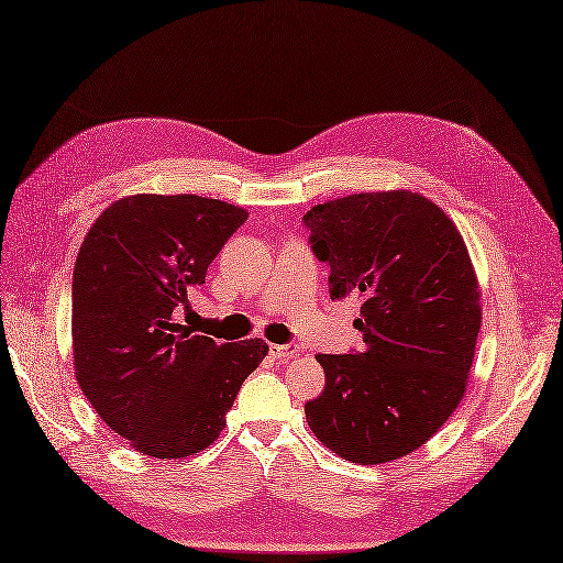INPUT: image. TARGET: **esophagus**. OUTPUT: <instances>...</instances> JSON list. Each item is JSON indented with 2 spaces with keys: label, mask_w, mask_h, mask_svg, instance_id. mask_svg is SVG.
Returning a JSON list of instances; mask_svg holds the SVG:
<instances>
[{
  "label": "esophagus",
  "mask_w": 563,
  "mask_h": 563,
  "mask_svg": "<svg viewBox=\"0 0 563 563\" xmlns=\"http://www.w3.org/2000/svg\"><path fill=\"white\" fill-rule=\"evenodd\" d=\"M271 355L278 357V361H290V357L297 355V345H278V343H273L271 345Z\"/></svg>",
  "instance_id": "1"
}]
</instances>
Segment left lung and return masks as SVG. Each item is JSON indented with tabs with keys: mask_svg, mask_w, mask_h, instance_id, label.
Returning <instances> with one entry per match:
<instances>
[{
	"mask_svg": "<svg viewBox=\"0 0 563 563\" xmlns=\"http://www.w3.org/2000/svg\"><path fill=\"white\" fill-rule=\"evenodd\" d=\"M331 300L361 295L363 351L319 353L327 385L305 404L343 460L382 464L426 445L457 409L482 329L479 283L457 227L411 190L355 194L305 214Z\"/></svg>",
	"mask_w": 563,
	"mask_h": 563,
	"instance_id": "8db88e82",
	"label": "left lung"
}]
</instances>
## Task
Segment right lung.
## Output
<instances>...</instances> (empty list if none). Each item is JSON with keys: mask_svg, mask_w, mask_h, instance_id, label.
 <instances>
[{"mask_svg": "<svg viewBox=\"0 0 563 563\" xmlns=\"http://www.w3.org/2000/svg\"><path fill=\"white\" fill-rule=\"evenodd\" d=\"M249 218L200 196L115 200L84 236L71 278V355L84 397L137 452L184 460L227 426L261 339L218 343L176 324L212 258Z\"/></svg>", "mask_w": 563, "mask_h": 563, "instance_id": "add662e5", "label": "right lung"}]
</instances>
